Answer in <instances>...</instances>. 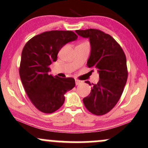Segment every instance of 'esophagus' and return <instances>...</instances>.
Here are the masks:
<instances>
[{
    "instance_id": "1",
    "label": "esophagus",
    "mask_w": 148,
    "mask_h": 148,
    "mask_svg": "<svg viewBox=\"0 0 148 148\" xmlns=\"http://www.w3.org/2000/svg\"><path fill=\"white\" fill-rule=\"evenodd\" d=\"M81 83H82V81H79V80H78V79H75V84L77 86L80 84Z\"/></svg>"
}]
</instances>
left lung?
Listing matches in <instances>:
<instances>
[{
  "label": "left lung",
  "mask_w": 148,
  "mask_h": 148,
  "mask_svg": "<svg viewBox=\"0 0 148 148\" xmlns=\"http://www.w3.org/2000/svg\"><path fill=\"white\" fill-rule=\"evenodd\" d=\"M77 35L89 38L90 54L87 61L88 68L96 69L99 80L93 84L84 104L92 114L103 115L116 104L123 91L127 78L126 58L115 40L100 30L90 29L76 30ZM90 85L88 81L86 82Z\"/></svg>",
  "instance_id": "left-lung-1"
}]
</instances>
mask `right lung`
Masks as SVG:
<instances>
[{"label":"right lung","mask_w":148,"mask_h":148,"mask_svg":"<svg viewBox=\"0 0 148 148\" xmlns=\"http://www.w3.org/2000/svg\"><path fill=\"white\" fill-rule=\"evenodd\" d=\"M77 38L71 31H51L34 36L24 47L20 77L31 101L41 112L58 110L64 102V94L75 86L73 78L49 74V66L57 60L58 52L66 44Z\"/></svg>","instance_id":"obj_1"}]
</instances>
